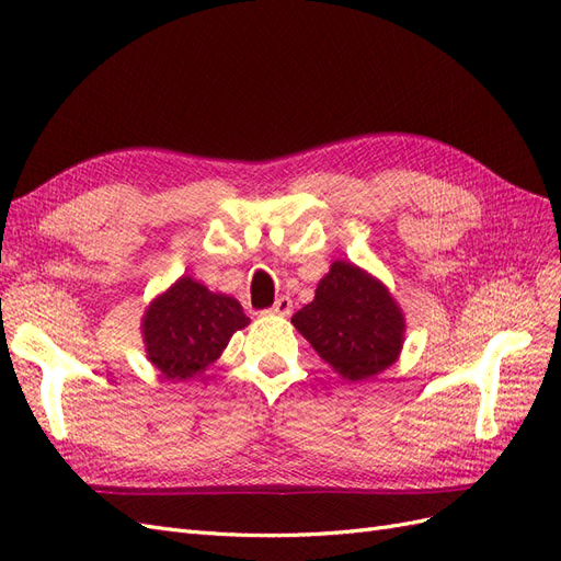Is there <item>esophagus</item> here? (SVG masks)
I'll return each instance as SVG.
<instances>
[{"instance_id": "34e87169", "label": "esophagus", "mask_w": 561, "mask_h": 561, "mask_svg": "<svg viewBox=\"0 0 561 561\" xmlns=\"http://www.w3.org/2000/svg\"><path fill=\"white\" fill-rule=\"evenodd\" d=\"M266 313H274V316H290V313H293V299H290V297H280V299H276L274 307H271Z\"/></svg>"}]
</instances>
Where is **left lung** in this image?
<instances>
[{"label":"left lung","instance_id":"obj_1","mask_svg":"<svg viewBox=\"0 0 561 561\" xmlns=\"http://www.w3.org/2000/svg\"><path fill=\"white\" fill-rule=\"evenodd\" d=\"M328 365L348 381L379 375L398 360L404 318L386 287L358 266L334 262L316 299L293 316Z\"/></svg>","mask_w":561,"mask_h":561}]
</instances>
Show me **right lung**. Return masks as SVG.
Here are the masks:
<instances>
[{"instance_id":"obj_1","label":"right lung","mask_w":561,"mask_h":561,"mask_svg":"<svg viewBox=\"0 0 561 561\" xmlns=\"http://www.w3.org/2000/svg\"><path fill=\"white\" fill-rule=\"evenodd\" d=\"M248 322L233 297L213 295L184 276L147 309V355L165 379H192L217 360L231 334Z\"/></svg>"}]
</instances>
